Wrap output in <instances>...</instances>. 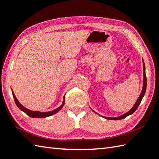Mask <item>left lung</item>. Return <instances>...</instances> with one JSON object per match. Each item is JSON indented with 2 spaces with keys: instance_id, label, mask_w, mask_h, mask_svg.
<instances>
[{
  "instance_id": "1",
  "label": "left lung",
  "mask_w": 159,
  "mask_h": 159,
  "mask_svg": "<svg viewBox=\"0 0 159 159\" xmlns=\"http://www.w3.org/2000/svg\"><path fill=\"white\" fill-rule=\"evenodd\" d=\"M143 89H142V91H141V93L140 95H139V98L137 99L135 104H134V105H133V107L131 109H130L128 112H127V113H124V114L122 115H120V116H119V117H107L102 116V115H101L98 114V113H96L95 111H94L92 109L95 113L98 114L99 115H100L101 117H103V118H105V119H109V120H120V119H122L125 118L126 117L129 116V115H130L133 114L134 111H135L137 110V109L138 108L139 105H140V103H141V101H142V99H143V97H144V95H145V92H146V89H147V78H146V74H145V63H144L143 60Z\"/></svg>"
}]
</instances>
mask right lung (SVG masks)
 Masks as SVG:
<instances>
[{
  "mask_svg": "<svg viewBox=\"0 0 159 159\" xmlns=\"http://www.w3.org/2000/svg\"><path fill=\"white\" fill-rule=\"evenodd\" d=\"M12 95H13V98L14 99V102H15L16 105H17V107L20 109L22 111L25 112L26 115H28V116L32 117V118H45V117H50L52 116L54 114L56 113L59 111L63 107L65 103V95L64 96V98H63V102H62V104L60 105L59 107H57L54 110L50 111H46V112H41V111H32L28 109L26 107H25L23 106V105L18 102V100L17 99V98H16L15 95H14V92L12 89Z\"/></svg>",
  "mask_w": 159,
  "mask_h": 159,
  "instance_id": "obj_1",
  "label": "right lung"
}]
</instances>
